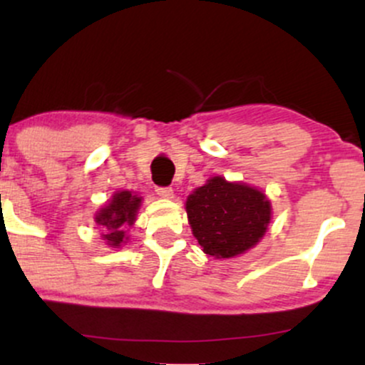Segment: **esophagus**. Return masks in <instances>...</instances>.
<instances>
[{
  "instance_id": "1",
  "label": "esophagus",
  "mask_w": 365,
  "mask_h": 365,
  "mask_svg": "<svg viewBox=\"0 0 365 365\" xmlns=\"http://www.w3.org/2000/svg\"><path fill=\"white\" fill-rule=\"evenodd\" d=\"M156 194L163 199H173V188L171 187H158L156 188Z\"/></svg>"
}]
</instances>
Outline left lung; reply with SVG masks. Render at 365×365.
<instances>
[{"mask_svg":"<svg viewBox=\"0 0 365 365\" xmlns=\"http://www.w3.org/2000/svg\"><path fill=\"white\" fill-rule=\"evenodd\" d=\"M192 233L202 250L230 259L252 249L266 233L271 204L255 187L212 177L187 197Z\"/></svg>","mask_w":365,"mask_h":365,"instance_id":"8db88e82","label":"left lung"}]
</instances>
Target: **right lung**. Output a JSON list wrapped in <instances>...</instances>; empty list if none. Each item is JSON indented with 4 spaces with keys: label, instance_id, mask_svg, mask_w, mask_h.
I'll return each mask as SVG.
<instances>
[{
    "label": "right lung",
    "instance_id": "add662e5",
    "mask_svg": "<svg viewBox=\"0 0 365 365\" xmlns=\"http://www.w3.org/2000/svg\"><path fill=\"white\" fill-rule=\"evenodd\" d=\"M142 197L130 190H118L106 206L96 215V223L103 228V240L110 247H120L127 240V226H132L137 217Z\"/></svg>",
    "mask_w": 365,
    "mask_h": 365
}]
</instances>
